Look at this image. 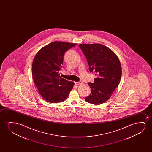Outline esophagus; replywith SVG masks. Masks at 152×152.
I'll return each mask as SVG.
<instances>
[{
	"mask_svg": "<svg viewBox=\"0 0 152 152\" xmlns=\"http://www.w3.org/2000/svg\"><path fill=\"white\" fill-rule=\"evenodd\" d=\"M75 83L76 85H80L82 84V82H81V81H79V82H75Z\"/></svg>",
	"mask_w": 152,
	"mask_h": 152,
	"instance_id": "34e87169",
	"label": "esophagus"
}]
</instances>
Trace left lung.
<instances>
[{"label":"left lung","instance_id":"left-lung-1","mask_svg":"<svg viewBox=\"0 0 152 152\" xmlns=\"http://www.w3.org/2000/svg\"><path fill=\"white\" fill-rule=\"evenodd\" d=\"M79 47L87 58L90 73L97 76L94 83H88L91 91L85 100L91 104L104 103L121 81L120 61L110 49L101 44H80Z\"/></svg>","mask_w":152,"mask_h":152}]
</instances>
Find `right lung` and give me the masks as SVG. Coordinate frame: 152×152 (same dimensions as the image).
<instances>
[{"label":"right lung","instance_id":"add662e5","mask_svg":"<svg viewBox=\"0 0 152 152\" xmlns=\"http://www.w3.org/2000/svg\"><path fill=\"white\" fill-rule=\"evenodd\" d=\"M77 44L52 42L42 48L34 58L32 75L40 95L46 101L58 103L66 100L74 83L60 77L65 52Z\"/></svg>","mask_w":152,"mask_h":152}]
</instances>
